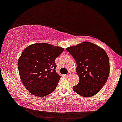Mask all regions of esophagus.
<instances>
[{"label": "esophagus", "mask_w": 122, "mask_h": 122, "mask_svg": "<svg viewBox=\"0 0 122 122\" xmlns=\"http://www.w3.org/2000/svg\"><path fill=\"white\" fill-rule=\"evenodd\" d=\"M71 75H72V73H71V72H69L68 74H67V75H66V76L67 77H69V76H71Z\"/></svg>", "instance_id": "obj_1"}]
</instances>
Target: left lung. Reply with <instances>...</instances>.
I'll return each instance as SVG.
<instances>
[{"label":"left lung","instance_id":"obj_1","mask_svg":"<svg viewBox=\"0 0 122 122\" xmlns=\"http://www.w3.org/2000/svg\"><path fill=\"white\" fill-rule=\"evenodd\" d=\"M75 58L77 85L73 87L76 93L84 97H91L101 90L110 74V61L107 53L102 47L89 42L67 47Z\"/></svg>","mask_w":122,"mask_h":122}]
</instances>
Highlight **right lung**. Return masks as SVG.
I'll return each instance as SVG.
<instances>
[{
  "instance_id": "obj_1",
  "label": "right lung",
  "mask_w": 122,
  "mask_h": 122,
  "mask_svg": "<svg viewBox=\"0 0 122 122\" xmlns=\"http://www.w3.org/2000/svg\"><path fill=\"white\" fill-rule=\"evenodd\" d=\"M64 50L49 43H36L22 51L18 61V71L30 93L43 97L55 90L61 77L56 71L55 60Z\"/></svg>"
}]
</instances>
